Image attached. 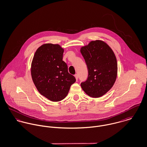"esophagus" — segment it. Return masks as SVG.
I'll list each match as a JSON object with an SVG mask.
<instances>
[{"label":"esophagus","instance_id":"obj_1","mask_svg":"<svg viewBox=\"0 0 147 147\" xmlns=\"http://www.w3.org/2000/svg\"><path fill=\"white\" fill-rule=\"evenodd\" d=\"M75 78H76V81H78V74H75Z\"/></svg>","mask_w":147,"mask_h":147}]
</instances>
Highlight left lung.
<instances>
[{
	"label": "left lung",
	"mask_w": 147,
	"mask_h": 147,
	"mask_svg": "<svg viewBox=\"0 0 147 147\" xmlns=\"http://www.w3.org/2000/svg\"><path fill=\"white\" fill-rule=\"evenodd\" d=\"M88 70L87 80L81 83L82 90L92 98L108 92L116 80L117 63L111 48L101 40L91 41L80 50Z\"/></svg>",
	"instance_id": "1"
}]
</instances>
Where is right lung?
I'll return each mask as SVG.
<instances>
[{
    "mask_svg": "<svg viewBox=\"0 0 147 147\" xmlns=\"http://www.w3.org/2000/svg\"><path fill=\"white\" fill-rule=\"evenodd\" d=\"M63 52L58 44H43L36 50L31 63V76L36 88L53 102L65 98L71 85L76 81L63 61Z\"/></svg>",
    "mask_w": 147,
    "mask_h": 147,
    "instance_id": "right-lung-1",
    "label": "right lung"
}]
</instances>
